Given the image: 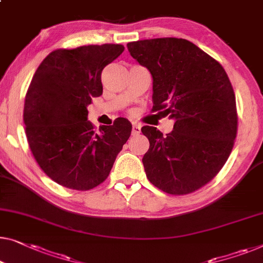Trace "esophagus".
Returning <instances> with one entry per match:
<instances>
[{"mask_svg":"<svg viewBox=\"0 0 263 263\" xmlns=\"http://www.w3.org/2000/svg\"><path fill=\"white\" fill-rule=\"evenodd\" d=\"M141 133V125L139 123H134L133 124V130H132V135L135 136V135H139Z\"/></svg>","mask_w":263,"mask_h":263,"instance_id":"34e87169","label":"esophagus"}]
</instances>
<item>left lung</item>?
Masks as SVG:
<instances>
[{"label": "left lung", "instance_id": "obj_1", "mask_svg": "<svg viewBox=\"0 0 263 263\" xmlns=\"http://www.w3.org/2000/svg\"><path fill=\"white\" fill-rule=\"evenodd\" d=\"M130 55L153 78V109L174 120L163 134L144 125L149 140L142 162L152 184L170 195H187L212 180L233 151L237 111L223 66L191 41L178 37L139 40Z\"/></svg>", "mask_w": 263, "mask_h": 263}]
</instances>
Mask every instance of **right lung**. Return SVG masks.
Instances as JSON below:
<instances>
[{
	"label": "right lung",
	"instance_id": "right-lung-1",
	"mask_svg": "<svg viewBox=\"0 0 263 263\" xmlns=\"http://www.w3.org/2000/svg\"><path fill=\"white\" fill-rule=\"evenodd\" d=\"M123 45L55 49L43 60L26 93V136L37 165L57 184L87 191L108 178L132 133L119 117L100 133L87 121V105L103 93V68Z\"/></svg>",
	"mask_w": 263,
	"mask_h": 263
}]
</instances>
